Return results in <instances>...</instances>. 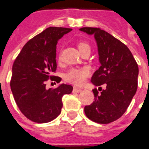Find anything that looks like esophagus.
Wrapping results in <instances>:
<instances>
[{
    "label": "esophagus",
    "mask_w": 149,
    "mask_h": 149,
    "mask_svg": "<svg viewBox=\"0 0 149 149\" xmlns=\"http://www.w3.org/2000/svg\"><path fill=\"white\" fill-rule=\"evenodd\" d=\"M73 91H75V92H80V91H82V89L80 88H77V87H74L73 88Z\"/></svg>",
    "instance_id": "obj_1"
}]
</instances>
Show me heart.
<instances>
[{
    "mask_svg": "<svg viewBox=\"0 0 149 149\" xmlns=\"http://www.w3.org/2000/svg\"><path fill=\"white\" fill-rule=\"evenodd\" d=\"M78 49L80 53L84 52L86 49H90L91 47L86 42H80L78 44ZM90 74V70L88 68H80V69H70L65 76V79L67 82L75 85H81Z\"/></svg>",
    "mask_w": 149,
    "mask_h": 149,
    "instance_id": "obj_1",
    "label": "heart"
}]
</instances>
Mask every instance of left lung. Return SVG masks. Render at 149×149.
<instances>
[{"instance_id":"left-lung-1","label":"left lung","mask_w":149,"mask_h":149,"mask_svg":"<svg viewBox=\"0 0 149 149\" xmlns=\"http://www.w3.org/2000/svg\"><path fill=\"white\" fill-rule=\"evenodd\" d=\"M80 31L94 35L98 47L100 67L92 76L91 83L106 86L100 94L96 88L93 90L95 101L85 106L84 112L91 121L108 124L123 115L136 94L138 65L129 48L108 32L97 27H82Z\"/></svg>"}]
</instances>
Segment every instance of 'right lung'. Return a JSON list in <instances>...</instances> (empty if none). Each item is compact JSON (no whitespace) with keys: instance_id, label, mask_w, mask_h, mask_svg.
Returning a JSON list of instances; mask_svg holds the SVG:
<instances>
[{"instance_id":"right-lung-1","label":"right lung","mask_w":149,"mask_h":149,"mask_svg":"<svg viewBox=\"0 0 149 149\" xmlns=\"http://www.w3.org/2000/svg\"><path fill=\"white\" fill-rule=\"evenodd\" d=\"M71 28L50 27L24 45L14 61L10 81L11 90L19 109L25 117L37 123H47L61 114L62 96L70 94L72 87L61 84L56 88H46L48 79L57 69L56 48L58 41Z\"/></svg>"}]
</instances>
